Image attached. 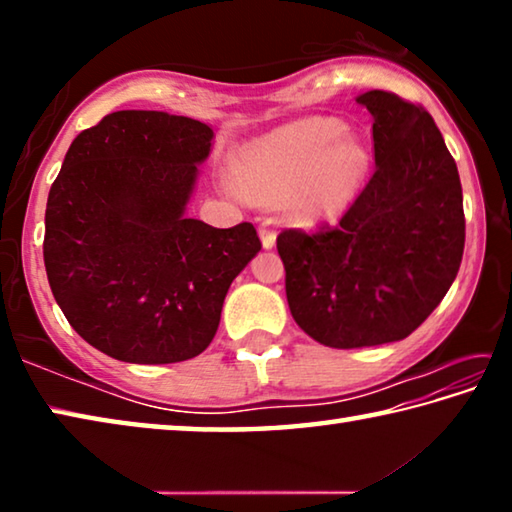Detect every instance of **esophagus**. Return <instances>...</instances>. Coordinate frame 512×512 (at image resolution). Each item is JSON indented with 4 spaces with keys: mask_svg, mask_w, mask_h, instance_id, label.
Listing matches in <instances>:
<instances>
[{
    "mask_svg": "<svg viewBox=\"0 0 512 512\" xmlns=\"http://www.w3.org/2000/svg\"><path fill=\"white\" fill-rule=\"evenodd\" d=\"M259 237H262V246H264L266 250H271V248L275 246V232L268 230L266 225H264L262 230H259Z\"/></svg>",
    "mask_w": 512,
    "mask_h": 512,
    "instance_id": "obj_1",
    "label": "esophagus"
}]
</instances>
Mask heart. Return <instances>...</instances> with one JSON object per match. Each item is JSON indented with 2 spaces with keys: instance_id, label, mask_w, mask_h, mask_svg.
<instances>
[{
  "instance_id": "1",
  "label": "heart",
  "mask_w": 512,
  "mask_h": 512,
  "mask_svg": "<svg viewBox=\"0 0 512 512\" xmlns=\"http://www.w3.org/2000/svg\"><path fill=\"white\" fill-rule=\"evenodd\" d=\"M336 119H302L246 146L232 176L244 196L264 205L291 198L305 221L345 210L370 171V153Z\"/></svg>"
}]
</instances>
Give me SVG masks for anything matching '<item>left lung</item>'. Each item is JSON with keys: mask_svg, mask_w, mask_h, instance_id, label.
<instances>
[{"mask_svg": "<svg viewBox=\"0 0 512 512\" xmlns=\"http://www.w3.org/2000/svg\"><path fill=\"white\" fill-rule=\"evenodd\" d=\"M357 103L372 115L368 185L334 228L277 235L293 320L339 350L406 339L452 287L465 246L461 178L436 121L393 92Z\"/></svg>", "mask_w": 512, "mask_h": 512, "instance_id": "obj_1", "label": "left lung"}]
</instances>
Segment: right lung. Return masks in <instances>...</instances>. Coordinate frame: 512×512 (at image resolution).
I'll list each match as a JSON object with an SVG mask.
<instances>
[{
    "mask_svg": "<svg viewBox=\"0 0 512 512\" xmlns=\"http://www.w3.org/2000/svg\"><path fill=\"white\" fill-rule=\"evenodd\" d=\"M212 128L119 110L76 135L49 189L45 268L79 336L126 363H176L212 343L225 293L262 250L253 223L187 219Z\"/></svg>",
    "mask_w": 512,
    "mask_h": 512,
    "instance_id": "1",
    "label": "right lung"
}]
</instances>
